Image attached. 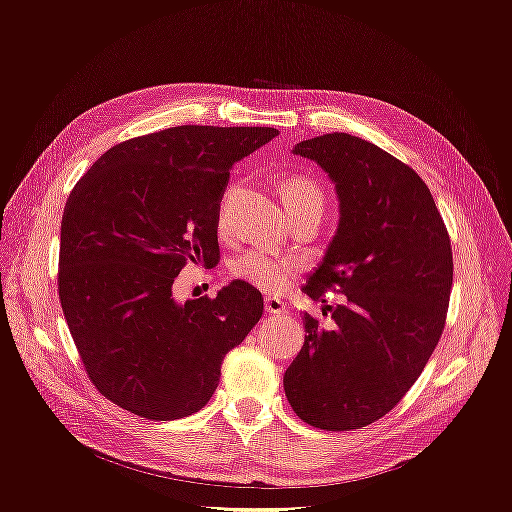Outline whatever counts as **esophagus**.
Segmentation results:
<instances>
[{
	"label": "esophagus",
	"mask_w": 512,
	"mask_h": 512,
	"mask_svg": "<svg viewBox=\"0 0 512 512\" xmlns=\"http://www.w3.org/2000/svg\"><path fill=\"white\" fill-rule=\"evenodd\" d=\"M265 309H267V314L277 316V318H284L288 314V307L280 299H267Z\"/></svg>",
	"instance_id": "esophagus-1"
}]
</instances>
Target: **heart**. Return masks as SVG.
Masks as SVG:
<instances>
[{
	"instance_id": "1",
	"label": "heart",
	"mask_w": 512,
	"mask_h": 512,
	"mask_svg": "<svg viewBox=\"0 0 512 512\" xmlns=\"http://www.w3.org/2000/svg\"><path fill=\"white\" fill-rule=\"evenodd\" d=\"M280 196L288 213L305 209V207L322 209L324 205V192L320 190V185L309 177H301V175L284 179ZM228 203H230V192L224 196L220 205V213H218L220 230H226ZM297 269H299L297 260H292L288 256H280L267 250H250L232 262L230 273L235 280L250 284L258 290L280 292L292 284V277L297 275Z\"/></svg>"
}]
</instances>
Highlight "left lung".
<instances>
[{"mask_svg": "<svg viewBox=\"0 0 512 512\" xmlns=\"http://www.w3.org/2000/svg\"><path fill=\"white\" fill-rule=\"evenodd\" d=\"M335 183L339 224L307 297L339 286L333 329L305 314V342L284 374L307 425L361 429L397 406L444 329L453 252L425 181L378 145L344 132L294 145Z\"/></svg>", "mask_w": 512, "mask_h": 512, "instance_id": "1", "label": "left lung"}]
</instances>
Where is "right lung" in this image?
Here are the masks:
<instances>
[{"label":"right lung","instance_id":"obj_1","mask_svg":"<svg viewBox=\"0 0 512 512\" xmlns=\"http://www.w3.org/2000/svg\"><path fill=\"white\" fill-rule=\"evenodd\" d=\"M275 128L177 126L108 149L61 218L59 299L96 389L149 421L198 412L224 356L262 316V294L230 282L179 303L188 262L220 258L218 213L235 162Z\"/></svg>","mask_w":512,"mask_h":512}]
</instances>
